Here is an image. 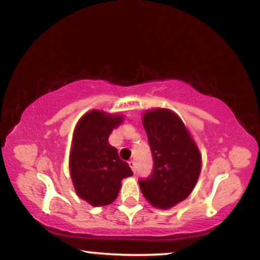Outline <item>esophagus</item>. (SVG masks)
Masks as SVG:
<instances>
[{
	"label": "esophagus",
	"mask_w": 260,
	"mask_h": 260,
	"mask_svg": "<svg viewBox=\"0 0 260 260\" xmlns=\"http://www.w3.org/2000/svg\"><path fill=\"white\" fill-rule=\"evenodd\" d=\"M129 166L131 170H133L134 173H136V163H135V161H129Z\"/></svg>",
	"instance_id": "obj_1"
}]
</instances>
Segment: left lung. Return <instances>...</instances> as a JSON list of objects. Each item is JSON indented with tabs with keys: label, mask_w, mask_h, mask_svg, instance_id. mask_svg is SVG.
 Returning a JSON list of instances; mask_svg holds the SVG:
<instances>
[{
	"label": "left lung",
	"mask_w": 260,
	"mask_h": 260,
	"mask_svg": "<svg viewBox=\"0 0 260 260\" xmlns=\"http://www.w3.org/2000/svg\"><path fill=\"white\" fill-rule=\"evenodd\" d=\"M142 122L154 159L151 175L138 181L142 194L154 207L172 208L187 199L198 182L200 150L182 119L172 110H148Z\"/></svg>",
	"instance_id": "left-lung-1"
}]
</instances>
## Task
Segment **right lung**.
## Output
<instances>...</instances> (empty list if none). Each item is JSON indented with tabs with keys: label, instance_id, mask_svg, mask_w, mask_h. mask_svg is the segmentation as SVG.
Segmentation results:
<instances>
[{
	"label": "right lung",
	"instance_id": "add662e5",
	"mask_svg": "<svg viewBox=\"0 0 260 260\" xmlns=\"http://www.w3.org/2000/svg\"><path fill=\"white\" fill-rule=\"evenodd\" d=\"M122 115L92 110L78 120L70 152V174L80 199L93 207L112 204L118 197L122 180L133 175L129 165L109 143Z\"/></svg>",
	"mask_w": 260,
	"mask_h": 260
}]
</instances>
